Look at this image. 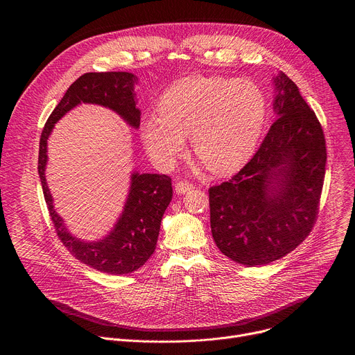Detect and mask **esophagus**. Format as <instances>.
Listing matches in <instances>:
<instances>
[{
	"instance_id": "obj_1",
	"label": "esophagus",
	"mask_w": 355,
	"mask_h": 355,
	"mask_svg": "<svg viewBox=\"0 0 355 355\" xmlns=\"http://www.w3.org/2000/svg\"><path fill=\"white\" fill-rule=\"evenodd\" d=\"M191 189H193V185L191 182H188V181H178L175 184V192L177 193H185V192H188Z\"/></svg>"
}]
</instances>
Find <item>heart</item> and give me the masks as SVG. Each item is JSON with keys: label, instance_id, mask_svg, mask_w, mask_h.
I'll return each instance as SVG.
<instances>
[{"label": "heart", "instance_id": "obj_1", "mask_svg": "<svg viewBox=\"0 0 355 355\" xmlns=\"http://www.w3.org/2000/svg\"><path fill=\"white\" fill-rule=\"evenodd\" d=\"M266 121L267 99L254 81L191 76L163 94L159 114L141 122L140 136L162 167L174 164L189 136L202 163L215 174H229L254 153Z\"/></svg>", "mask_w": 355, "mask_h": 355}]
</instances>
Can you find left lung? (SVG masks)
Returning <instances> with one entry per match:
<instances>
[{
  "mask_svg": "<svg viewBox=\"0 0 355 355\" xmlns=\"http://www.w3.org/2000/svg\"><path fill=\"white\" fill-rule=\"evenodd\" d=\"M274 112L257 153L209 188L211 229L230 260L257 267L277 261L311 233L326 173V140L315 112L282 71L274 77Z\"/></svg>",
  "mask_w": 355,
  "mask_h": 355,
  "instance_id": "obj_1",
  "label": "left lung"
}]
</instances>
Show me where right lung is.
<instances>
[{
    "label": "right lung",
    "mask_w": 355,
    "mask_h": 355,
    "mask_svg": "<svg viewBox=\"0 0 355 355\" xmlns=\"http://www.w3.org/2000/svg\"><path fill=\"white\" fill-rule=\"evenodd\" d=\"M137 77L126 71L87 73L77 78L66 91L58 107L50 114L40 136L39 177L50 218L58 236L71 254L81 263L112 275L129 274L139 270L156 250L163 215L171 202V178L164 174L130 175L129 193L123 211L112 230L95 241H84L73 236L63 218L53 207V196L46 182L47 140L55 123L80 104H95L116 112L129 126L140 125V110L136 107L135 92Z\"/></svg>",
    "instance_id": "obj_1"
}]
</instances>
